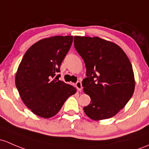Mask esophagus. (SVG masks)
<instances>
[{"instance_id":"obj_1","label":"esophagus","mask_w":149,"mask_h":149,"mask_svg":"<svg viewBox=\"0 0 149 149\" xmlns=\"http://www.w3.org/2000/svg\"><path fill=\"white\" fill-rule=\"evenodd\" d=\"M76 86L79 91H81V90H82V84H81V82L77 81V82L76 83Z\"/></svg>"}]
</instances>
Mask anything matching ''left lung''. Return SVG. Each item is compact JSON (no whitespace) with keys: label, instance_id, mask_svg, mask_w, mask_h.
Listing matches in <instances>:
<instances>
[{"label":"left lung","instance_id":"1","mask_svg":"<svg viewBox=\"0 0 149 149\" xmlns=\"http://www.w3.org/2000/svg\"><path fill=\"white\" fill-rule=\"evenodd\" d=\"M74 46L84 59L86 76L84 91L91 97L85 113L95 120L114 116L134 94L132 65L118 45L98 37L75 36Z\"/></svg>","mask_w":149,"mask_h":149}]
</instances>
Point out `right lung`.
<instances>
[{"mask_svg": "<svg viewBox=\"0 0 149 149\" xmlns=\"http://www.w3.org/2000/svg\"><path fill=\"white\" fill-rule=\"evenodd\" d=\"M73 36L42 39L29 48L15 75V86L22 101L31 111L45 118L56 115L76 89L59 80L60 67Z\"/></svg>", "mask_w": 149, "mask_h": 149, "instance_id": "right-lung-1", "label": "right lung"}]
</instances>
